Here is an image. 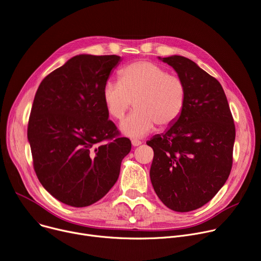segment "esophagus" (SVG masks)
Returning a JSON list of instances; mask_svg holds the SVG:
<instances>
[{"mask_svg":"<svg viewBox=\"0 0 261 261\" xmlns=\"http://www.w3.org/2000/svg\"><path fill=\"white\" fill-rule=\"evenodd\" d=\"M132 144H133V146H139V145H141V144H142V142L140 141V140L133 139V140H132Z\"/></svg>","mask_w":261,"mask_h":261,"instance_id":"1","label":"esophagus"}]
</instances>
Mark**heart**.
<instances>
[{"mask_svg":"<svg viewBox=\"0 0 261 261\" xmlns=\"http://www.w3.org/2000/svg\"><path fill=\"white\" fill-rule=\"evenodd\" d=\"M108 114L121 120L134 101L135 111L120 124L121 132L141 138L153 130L155 124L165 128L182 115L187 89L184 80L169 74L160 65L137 61L119 72V82L108 80L102 90Z\"/></svg>","mask_w":261,"mask_h":261,"instance_id":"obj_1","label":"heart"}]
</instances>
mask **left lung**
<instances>
[{"label": "left lung", "instance_id": "left-lung-1", "mask_svg": "<svg viewBox=\"0 0 261 261\" xmlns=\"http://www.w3.org/2000/svg\"><path fill=\"white\" fill-rule=\"evenodd\" d=\"M159 59L184 80L187 100L176 121L146 142L153 149L150 181L166 207L189 212L207 204L229 177L234 120L217 79L184 56Z\"/></svg>", "mask_w": 261, "mask_h": 261}]
</instances>
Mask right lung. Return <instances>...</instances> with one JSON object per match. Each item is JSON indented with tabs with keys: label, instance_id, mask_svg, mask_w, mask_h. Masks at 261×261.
Here are the masks:
<instances>
[{
	"label": "right lung",
	"instance_id": "add662e5",
	"mask_svg": "<svg viewBox=\"0 0 261 261\" xmlns=\"http://www.w3.org/2000/svg\"><path fill=\"white\" fill-rule=\"evenodd\" d=\"M117 55L80 54L46 76L30 113L28 141L43 187L59 202L87 207L115 185L129 139L119 137L102 90Z\"/></svg>",
	"mask_w": 261,
	"mask_h": 261
}]
</instances>
